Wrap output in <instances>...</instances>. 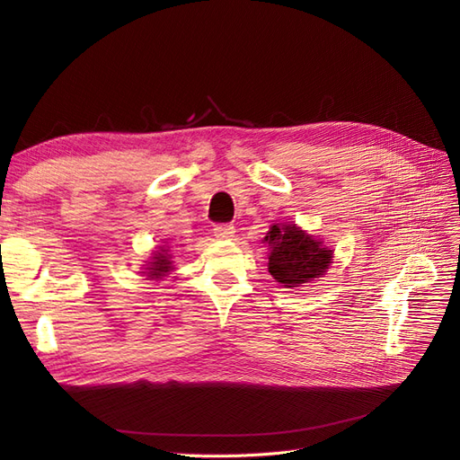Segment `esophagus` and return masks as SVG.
<instances>
[{
    "mask_svg": "<svg viewBox=\"0 0 460 460\" xmlns=\"http://www.w3.org/2000/svg\"><path fill=\"white\" fill-rule=\"evenodd\" d=\"M213 232H215L218 240H232L234 234H235V228L232 225H217L213 228Z\"/></svg>",
    "mask_w": 460,
    "mask_h": 460,
    "instance_id": "esophagus-1",
    "label": "esophagus"
}]
</instances>
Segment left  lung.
<instances>
[{
    "label": "left lung",
    "instance_id": "8db88e82",
    "mask_svg": "<svg viewBox=\"0 0 460 460\" xmlns=\"http://www.w3.org/2000/svg\"><path fill=\"white\" fill-rule=\"evenodd\" d=\"M264 242L270 247L269 272L284 288H299L320 278L332 262V249L296 225H272Z\"/></svg>",
    "mask_w": 460,
    "mask_h": 460
}]
</instances>
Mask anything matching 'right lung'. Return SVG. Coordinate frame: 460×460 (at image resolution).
<instances>
[{
	"instance_id": "add662e5",
	"label": "right lung",
	"mask_w": 460,
	"mask_h": 460,
	"mask_svg": "<svg viewBox=\"0 0 460 460\" xmlns=\"http://www.w3.org/2000/svg\"><path fill=\"white\" fill-rule=\"evenodd\" d=\"M172 257L169 255V249H161V253H153V259L151 262H147V269H146V274L147 278H163L169 274L172 270Z\"/></svg>"
}]
</instances>
